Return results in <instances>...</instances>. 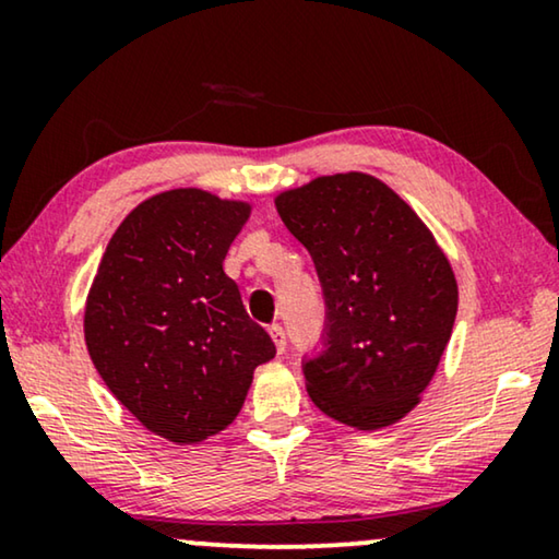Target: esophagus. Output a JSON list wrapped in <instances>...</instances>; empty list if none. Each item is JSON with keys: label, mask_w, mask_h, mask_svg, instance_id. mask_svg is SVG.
<instances>
[{"label": "esophagus", "mask_w": 559, "mask_h": 559, "mask_svg": "<svg viewBox=\"0 0 559 559\" xmlns=\"http://www.w3.org/2000/svg\"><path fill=\"white\" fill-rule=\"evenodd\" d=\"M270 335H272L274 346H277V350L282 354V350L287 348V335H285V328H282L280 323H274V325H270Z\"/></svg>", "instance_id": "1"}]
</instances>
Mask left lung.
<instances>
[{"label":"left lung","instance_id":"8db88e82","mask_svg":"<svg viewBox=\"0 0 559 559\" xmlns=\"http://www.w3.org/2000/svg\"><path fill=\"white\" fill-rule=\"evenodd\" d=\"M274 203L323 287L320 350L302 361L310 400L358 430L396 423L453 333L450 262L417 213L371 175H325Z\"/></svg>","mask_w":559,"mask_h":559}]
</instances>
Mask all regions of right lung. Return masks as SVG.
I'll list each match as a JSON object with an SVG mask.
<instances>
[{
  "label": "right lung",
  "mask_w": 559,
  "mask_h": 559,
  "mask_svg": "<svg viewBox=\"0 0 559 559\" xmlns=\"http://www.w3.org/2000/svg\"><path fill=\"white\" fill-rule=\"evenodd\" d=\"M249 205L178 188L121 221L86 302V346L111 394L163 438L190 445L234 423L270 333L226 277Z\"/></svg>",
  "instance_id": "obj_1"
}]
</instances>
